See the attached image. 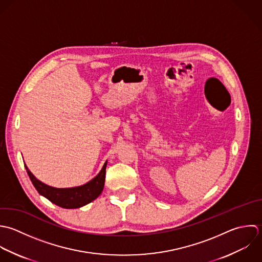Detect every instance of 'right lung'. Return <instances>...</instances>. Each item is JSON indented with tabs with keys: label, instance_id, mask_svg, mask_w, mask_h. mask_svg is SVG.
Returning a JSON list of instances; mask_svg holds the SVG:
<instances>
[{
	"label": "right lung",
	"instance_id": "1",
	"mask_svg": "<svg viewBox=\"0 0 262 262\" xmlns=\"http://www.w3.org/2000/svg\"><path fill=\"white\" fill-rule=\"evenodd\" d=\"M106 166H107V162H105L99 174L88 184L80 187H76V188H70V189H57V188L49 187L42 184L41 182H39L38 180H36L26 166H25V169L27 171V174L32 185L40 195H42L52 203L62 208L74 209V208H79L81 206L86 205L88 203L94 201L96 198L100 196L104 188Z\"/></svg>",
	"mask_w": 262,
	"mask_h": 262
}]
</instances>
